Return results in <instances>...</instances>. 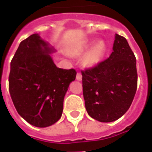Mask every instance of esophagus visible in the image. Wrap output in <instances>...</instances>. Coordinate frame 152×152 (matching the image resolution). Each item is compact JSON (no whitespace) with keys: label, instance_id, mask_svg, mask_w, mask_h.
Segmentation results:
<instances>
[{"label":"esophagus","instance_id":"obj_1","mask_svg":"<svg viewBox=\"0 0 152 152\" xmlns=\"http://www.w3.org/2000/svg\"><path fill=\"white\" fill-rule=\"evenodd\" d=\"M76 80H79V81H80L82 80V76H81V74L80 72H77V74H76Z\"/></svg>","mask_w":152,"mask_h":152}]
</instances>
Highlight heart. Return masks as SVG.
Segmentation results:
<instances>
[{
  "label": "heart",
  "mask_w": 152,
  "mask_h": 152,
  "mask_svg": "<svg viewBox=\"0 0 152 152\" xmlns=\"http://www.w3.org/2000/svg\"><path fill=\"white\" fill-rule=\"evenodd\" d=\"M86 52L84 63L88 66H96L105 54L106 44L103 40H99L95 43V40H89L72 49L73 53L76 55H81Z\"/></svg>",
  "instance_id": "heart-1"
}]
</instances>
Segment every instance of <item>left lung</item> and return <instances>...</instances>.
<instances>
[{"mask_svg": "<svg viewBox=\"0 0 152 152\" xmlns=\"http://www.w3.org/2000/svg\"><path fill=\"white\" fill-rule=\"evenodd\" d=\"M112 50L107 59L81 72L86 111L106 123L127 112L137 90L136 58L127 40L115 34Z\"/></svg>", "mask_w": 152, "mask_h": 152, "instance_id": "8db88e82", "label": "left lung"}]
</instances>
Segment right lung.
I'll return each instance as SVG.
<instances>
[{
    "instance_id": "right-lung-1",
    "label": "right lung",
    "mask_w": 152,
    "mask_h": 152,
    "mask_svg": "<svg viewBox=\"0 0 152 152\" xmlns=\"http://www.w3.org/2000/svg\"><path fill=\"white\" fill-rule=\"evenodd\" d=\"M56 52L38 33L19 44L10 63L9 89L21 117L33 126L48 127L62 116L63 99L76 70L58 68L51 54Z\"/></svg>"
}]
</instances>
